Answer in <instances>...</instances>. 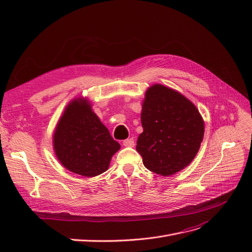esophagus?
I'll return each mask as SVG.
<instances>
[{
    "label": "esophagus",
    "instance_id": "1",
    "mask_svg": "<svg viewBox=\"0 0 252 252\" xmlns=\"http://www.w3.org/2000/svg\"><path fill=\"white\" fill-rule=\"evenodd\" d=\"M123 145H124L125 147H133V146H134V140H133L132 138L124 140Z\"/></svg>",
    "mask_w": 252,
    "mask_h": 252
}]
</instances>
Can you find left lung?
Returning a JSON list of instances; mask_svg holds the SVG:
<instances>
[{"label":"left lung","instance_id":"1","mask_svg":"<svg viewBox=\"0 0 252 252\" xmlns=\"http://www.w3.org/2000/svg\"><path fill=\"white\" fill-rule=\"evenodd\" d=\"M141 122L136 150L148 170L168 177L192 162L203 141L204 121L187 97L155 84L145 94Z\"/></svg>","mask_w":252,"mask_h":252}]
</instances>
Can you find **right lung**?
I'll return each instance as SVG.
<instances>
[{
    "label": "right lung",
    "mask_w": 252,
    "mask_h": 252,
    "mask_svg": "<svg viewBox=\"0 0 252 252\" xmlns=\"http://www.w3.org/2000/svg\"><path fill=\"white\" fill-rule=\"evenodd\" d=\"M56 156L65 168L83 177H95L108 169L121 148L86 98L67 105L53 133Z\"/></svg>",
    "instance_id": "1"
}]
</instances>
